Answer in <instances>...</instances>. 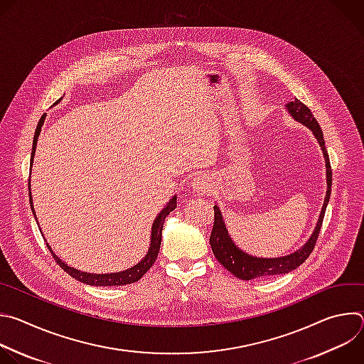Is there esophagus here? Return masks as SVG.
Here are the masks:
<instances>
[{
	"mask_svg": "<svg viewBox=\"0 0 364 364\" xmlns=\"http://www.w3.org/2000/svg\"><path fill=\"white\" fill-rule=\"evenodd\" d=\"M191 190L196 193H207L210 191L212 188V180L204 176V174H197L193 180H191Z\"/></svg>",
	"mask_w": 364,
	"mask_h": 364,
	"instance_id": "1",
	"label": "esophagus"
}]
</instances>
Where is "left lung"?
Instances as JSON below:
<instances>
[{"mask_svg":"<svg viewBox=\"0 0 364 364\" xmlns=\"http://www.w3.org/2000/svg\"><path fill=\"white\" fill-rule=\"evenodd\" d=\"M285 109L288 114L299 124L306 127L311 132L314 134L316 139L318 141L324 160H326V174H327V193L324 198V204L321 207V213L318 216V222L311 233L309 239L295 252L285 255V256H278V257H259L249 255L247 252H243L230 237L226 223L223 220L222 212L219 209V205L215 204V223H213V230L210 235V246L218 257V261L236 278L243 279V281H250L255 278H268V277H275V275H284L288 274L294 269H296L301 264H304L305 259L309 256V253L313 252L314 245L317 242L323 219L326 215V207L330 200L331 194V166H330V159H328V152L326 149V142H324V135L323 131L316 121L314 115L311 114V111L304 105L301 100L296 97L291 102H288L285 105Z\"/></svg>","mask_w":364,"mask_h":364,"instance_id":"left-lung-1","label":"left lung"}]
</instances>
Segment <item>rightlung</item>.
I'll use <instances>...</instances> for the list:
<instances>
[{
  "label": "right lung",
  "instance_id": "right-lung-1",
  "mask_svg": "<svg viewBox=\"0 0 364 364\" xmlns=\"http://www.w3.org/2000/svg\"><path fill=\"white\" fill-rule=\"evenodd\" d=\"M62 100V97L56 102L59 103ZM55 103V105H56ZM44 119H46V114H43L41 119L38 121V125L36 128V134H34V139H33V151H31V166H33V159L36 155V146H37V139H38V135L41 132V127L44 124ZM28 188H30V184H28ZM30 205H31V212L36 218V213H34V205H33V198H31V191H30ZM177 205V196H173L170 198V201L164 205V209L159 213V216L155 218L154 223H152V228H151V240H149V247H148V252L146 255L141 259V261L125 269V271H119V272H109V274H89V272H83V271H79L70 265H68L66 262H63L62 259L51 250L50 245H47L48 250L51 252V255H53L55 261L59 264V267L68 272L70 277H73L75 279H77L79 282H83L86 285H93V287H121V285H128V284H134L136 282L138 279H141L146 271L154 265L155 259H157L159 256V252H160V246H161V233H163V226H164V220L166 218L176 209ZM37 220V218H36ZM38 225V222H37ZM41 232V230H40ZM43 235V233H41ZM44 237V236H43Z\"/></svg>",
  "mask_w": 364,
  "mask_h": 364
}]
</instances>
